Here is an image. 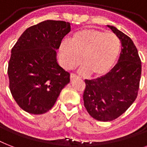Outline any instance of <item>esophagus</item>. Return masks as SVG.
I'll return each instance as SVG.
<instances>
[{"label": "esophagus", "instance_id": "obj_1", "mask_svg": "<svg viewBox=\"0 0 147 147\" xmlns=\"http://www.w3.org/2000/svg\"><path fill=\"white\" fill-rule=\"evenodd\" d=\"M78 78V76H76V74L71 73V75H70V78H71V80H72V79H74V78Z\"/></svg>", "mask_w": 147, "mask_h": 147}]
</instances>
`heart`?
<instances>
[{
    "instance_id": "b5f03b06",
    "label": "heart",
    "mask_w": 147,
    "mask_h": 147,
    "mask_svg": "<svg viewBox=\"0 0 147 147\" xmlns=\"http://www.w3.org/2000/svg\"><path fill=\"white\" fill-rule=\"evenodd\" d=\"M121 51V41L115 34L85 29L74 33L70 42L60 45L59 56L62 66L71 69L81 62V73L94 76L107 74L115 64Z\"/></svg>"
}]
</instances>
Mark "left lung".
Segmentation results:
<instances>
[{
    "label": "left lung",
    "mask_w": 147,
    "mask_h": 147,
    "mask_svg": "<svg viewBox=\"0 0 147 147\" xmlns=\"http://www.w3.org/2000/svg\"><path fill=\"white\" fill-rule=\"evenodd\" d=\"M121 42L118 62L105 76L85 79L84 105L95 120L111 121L123 114L134 102L141 77V61L134 43L128 36L107 25Z\"/></svg>",
    "instance_id": "obj_1"
}]
</instances>
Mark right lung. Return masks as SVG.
Returning <instances> with one entry per match:
<instances>
[{
  "instance_id": "1",
  "label": "right lung",
  "mask_w": 147,
  "mask_h": 147,
  "mask_svg": "<svg viewBox=\"0 0 147 147\" xmlns=\"http://www.w3.org/2000/svg\"><path fill=\"white\" fill-rule=\"evenodd\" d=\"M70 30L68 22L45 20L26 29L11 49L9 86L25 111L42 114L49 111L70 82V74L56 59V50Z\"/></svg>"
}]
</instances>
